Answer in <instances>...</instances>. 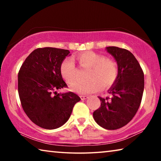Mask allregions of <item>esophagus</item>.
Segmentation results:
<instances>
[{
  "label": "esophagus",
  "instance_id": "34e87169",
  "mask_svg": "<svg viewBox=\"0 0 161 161\" xmlns=\"http://www.w3.org/2000/svg\"><path fill=\"white\" fill-rule=\"evenodd\" d=\"M80 98L81 100H85L86 99H88L89 97L88 96H80Z\"/></svg>",
  "mask_w": 161,
  "mask_h": 161
}]
</instances>
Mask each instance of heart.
I'll use <instances>...</instances> for the list:
<instances>
[{
	"instance_id": "heart-1",
	"label": "heart",
	"mask_w": 161,
	"mask_h": 161,
	"mask_svg": "<svg viewBox=\"0 0 161 161\" xmlns=\"http://www.w3.org/2000/svg\"><path fill=\"white\" fill-rule=\"evenodd\" d=\"M76 59L81 67L89 69L86 81H75L70 88L79 94H89L102 88H110L119 77V66L112 58H105L102 54L93 51H86L76 56ZM60 73L67 82L72 83L77 76V69L71 59H64L59 67Z\"/></svg>"
}]
</instances>
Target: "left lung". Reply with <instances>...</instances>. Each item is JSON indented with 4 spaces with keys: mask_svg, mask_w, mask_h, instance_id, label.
Segmentation results:
<instances>
[{
    "mask_svg": "<svg viewBox=\"0 0 161 161\" xmlns=\"http://www.w3.org/2000/svg\"><path fill=\"white\" fill-rule=\"evenodd\" d=\"M119 66V77L108 90L111 97H99L101 106L93 116L100 126L116 130L129 123L142 100L144 74L140 64L130 51L118 47H107Z\"/></svg>",
    "mask_w": 161,
    "mask_h": 161,
    "instance_id": "8db88e82",
    "label": "left lung"
}]
</instances>
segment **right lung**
I'll return each instance as SVG.
<instances>
[{"label":"right lung","mask_w":161,"mask_h":161,"mask_svg":"<svg viewBox=\"0 0 161 161\" xmlns=\"http://www.w3.org/2000/svg\"><path fill=\"white\" fill-rule=\"evenodd\" d=\"M69 51L54 47L37 48L29 54L18 72V89L21 106L37 126L55 129L69 119L80 98L72 92L58 94L67 87L59 70Z\"/></svg>","instance_id":"right-lung-1"}]
</instances>
